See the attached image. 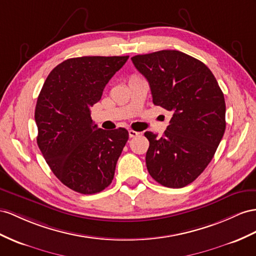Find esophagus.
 Returning a JSON list of instances; mask_svg holds the SVG:
<instances>
[{"instance_id":"esophagus-1","label":"esophagus","mask_w":256,"mask_h":256,"mask_svg":"<svg viewBox=\"0 0 256 256\" xmlns=\"http://www.w3.org/2000/svg\"><path fill=\"white\" fill-rule=\"evenodd\" d=\"M128 135H130V137H136V136H138V135H140V133H138V132H136V130H128Z\"/></svg>"}]
</instances>
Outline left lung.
Masks as SVG:
<instances>
[{"label": "left lung", "instance_id": "1", "mask_svg": "<svg viewBox=\"0 0 256 256\" xmlns=\"http://www.w3.org/2000/svg\"><path fill=\"white\" fill-rule=\"evenodd\" d=\"M130 60L147 78L152 102L172 114L160 138L145 133L148 172L163 186L185 187L204 171L225 133L224 94L204 64L180 50Z\"/></svg>", "mask_w": 256, "mask_h": 256}]
</instances>
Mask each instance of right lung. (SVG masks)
Returning a JSON list of instances; mask_svg holds the SVG:
<instances>
[{"instance_id": "1", "label": "right lung", "mask_w": 256, "mask_h": 256, "mask_svg": "<svg viewBox=\"0 0 256 256\" xmlns=\"http://www.w3.org/2000/svg\"><path fill=\"white\" fill-rule=\"evenodd\" d=\"M128 56L70 58L50 71L38 97V146L56 178L83 194L100 192L114 180L128 140L123 128H98L90 107Z\"/></svg>"}]
</instances>
